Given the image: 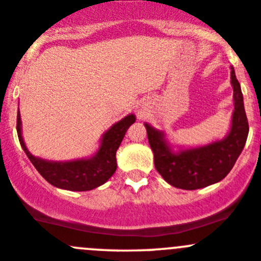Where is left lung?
I'll return each instance as SVG.
<instances>
[{"mask_svg": "<svg viewBox=\"0 0 261 261\" xmlns=\"http://www.w3.org/2000/svg\"><path fill=\"white\" fill-rule=\"evenodd\" d=\"M234 111L232 127L223 140L200 148L173 153L162 131L145 123L149 145L154 153V166L169 185L184 190L206 187L223 179L236 163L249 135V121L244 107L241 87L231 67Z\"/></svg>", "mask_w": 261, "mask_h": 261, "instance_id": "8db88e82", "label": "left lung"}]
</instances>
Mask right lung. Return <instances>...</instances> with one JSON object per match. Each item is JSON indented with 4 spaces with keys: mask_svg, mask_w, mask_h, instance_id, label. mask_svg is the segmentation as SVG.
I'll list each match as a JSON object with an SVG mask.
<instances>
[{
    "mask_svg": "<svg viewBox=\"0 0 261 261\" xmlns=\"http://www.w3.org/2000/svg\"><path fill=\"white\" fill-rule=\"evenodd\" d=\"M134 122H135V116H126L103 135L102 145L95 155L89 159L72 162H49L32 155L22 140L19 110H17L16 130L20 145L24 149L33 166L37 168L45 181L58 189L70 190V191H88L103 185L115 173L117 168L116 151L127 128Z\"/></svg>",
    "mask_w": 261,
    "mask_h": 261,
    "instance_id": "right-lung-1",
    "label": "right lung"
}]
</instances>
